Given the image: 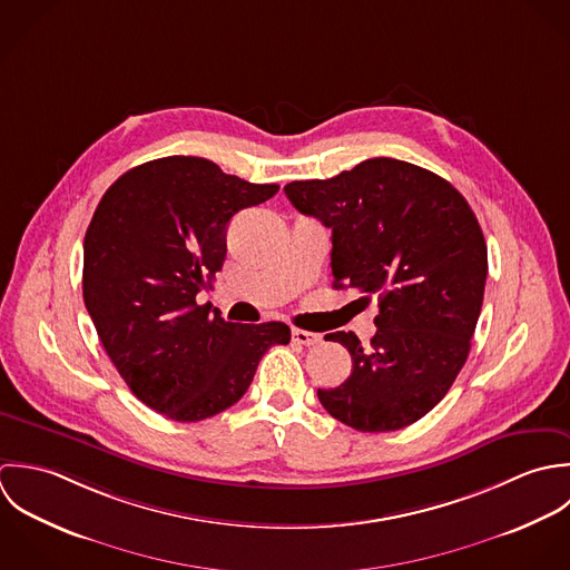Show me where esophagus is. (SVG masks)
Here are the masks:
<instances>
[{
  "label": "esophagus",
  "mask_w": 570,
  "mask_h": 570,
  "mask_svg": "<svg viewBox=\"0 0 570 570\" xmlns=\"http://www.w3.org/2000/svg\"><path fill=\"white\" fill-rule=\"evenodd\" d=\"M291 337H293V342L299 343V345H315V343L322 342L320 335L308 333V331H299V328H293Z\"/></svg>",
  "instance_id": "34e87169"
}]
</instances>
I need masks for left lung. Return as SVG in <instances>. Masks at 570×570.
<instances>
[{"mask_svg":"<svg viewBox=\"0 0 570 570\" xmlns=\"http://www.w3.org/2000/svg\"><path fill=\"white\" fill-rule=\"evenodd\" d=\"M293 207L333 228V286L379 299L376 335H326L352 356L326 412L358 432H394L434 410L462 370L480 317L487 244L445 178L396 158H370L328 180L284 187Z\"/></svg>","mask_w":570,"mask_h":570,"instance_id":"left-lung-1","label":"left lung"}]
</instances>
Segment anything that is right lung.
<instances>
[{
	"mask_svg": "<svg viewBox=\"0 0 570 570\" xmlns=\"http://www.w3.org/2000/svg\"><path fill=\"white\" fill-rule=\"evenodd\" d=\"M277 189L228 176L207 158L167 156L125 171L92 216L86 308L127 387L167 419L225 412L264 352L291 342L282 322L233 324L196 304L225 264L228 220Z\"/></svg>",
	"mask_w": 570,
	"mask_h": 570,
	"instance_id": "1",
	"label": "right lung"
}]
</instances>
